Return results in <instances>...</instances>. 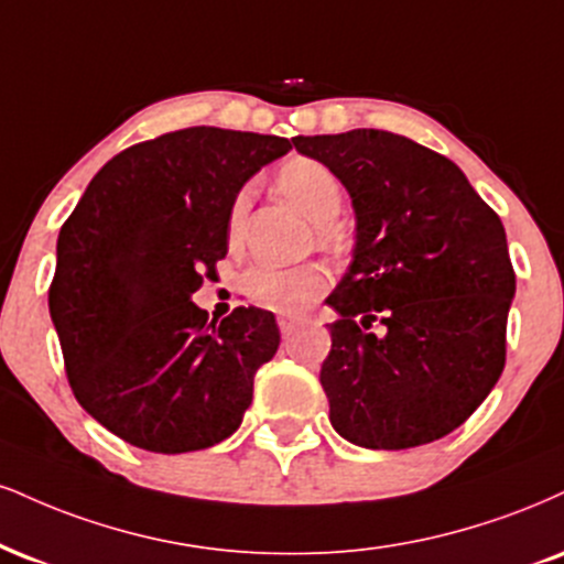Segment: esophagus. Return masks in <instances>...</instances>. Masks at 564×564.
<instances>
[{"mask_svg":"<svg viewBox=\"0 0 564 564\" xmlns=\"http://www.w3.org/2000/svg\"><path fill=\"white\" fill-rule=\"evenodd\" d=\"M300 325H302L300 317H278V328H281L283 336H291Z\"/></svg>","mask_w":564,"mask_h":564,"instance_id":"esophagus-1","label":"esophagus"}]
</instances>
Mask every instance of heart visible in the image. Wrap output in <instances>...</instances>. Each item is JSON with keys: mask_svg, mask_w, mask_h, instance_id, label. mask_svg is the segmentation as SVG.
Masks as SVG:
<instances>
[{"mask_svg": "<svg viewBox=\"0 0 564 564\" xmlns=\"http://www.w3.org/2000/svg\"><path fill=\"white\" fill-rule=\"evenodd\" d=\"M278 192H281L296 209H302L312 223H317V234L325 243L341 241V228L336 226V215L341 213L344 188L341 181L328 165L312 158H294L283 162L278 171ZM249 194L252 188H241L236 194L228 215V236L236 239L241 230L243 213H247ZM328 275L321 264H294V268H281V264H252L241 275V291L257 307L273 312H300L312 300L323 294Z\"/></svg>", "mask_w": 564, "mask_h": 564, "instance_id": "1", "label": "heart"}]
</instances>
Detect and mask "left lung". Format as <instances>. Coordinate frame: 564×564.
Segmentation results:
<instances>
[{
  "instance_id": "1",
  "label": "left lung",
  "mask_w": 564,
  "mask_h": 564,
  "mask_svg": "<svg viewBox=\"0 0 564 564\" xmlns=\"http://www.w3.org/2000/svg\"><path fill=\"white\" fill-rule=\"evenodd\" d=\"M294 147L336 173L355 209L351 264L325 300L338 312L321 368L330 425L365 449L431 444L505 370V226L452 160L406 135L355 128Z\"/></svg>"
}]
</instances>
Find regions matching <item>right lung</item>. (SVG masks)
I'll use <instances>...</instances> for the list:
<instances>
[{"instance_id":"1","label":"right lung","mask_w":564,"mask_h":564,"mask_svg":"<svg viewBox=\"0 0 564 564\" xmlns=\"http://www.w3.org/2000/svg\"><path fill=\"white\" fill-rule=\"evenodd\" d=\"M289 139L194 126L115 154L57 239L50 315L78 404L139 449L220 444L273 359V312L220 323L192 302L228 254V215Z\"/></svg>"}]
</instances>
